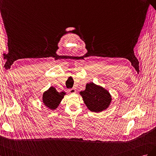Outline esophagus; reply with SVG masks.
<instances>
[{
    "mask_svg": "<svg viewBox=\"0 0 156 156\" xmlns=\"http://www.w3.org/2000/svg\"><path fill=\"white\" fill-rule=\"evenodd\" d=\"M69 92H70V93H76V90L75 89H70V90H69Z\"/></svg>",
    "mask_w": 156,
    "mask_h": 156,
    "instance_id": "1",
    "label": "esophagus"
}]
</instances>
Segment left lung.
<instances>
[{
    "label": "left lung",
    "instance_id": "1",
    "mask_svg": "<svg viewBox=\"0 0 156 156\" xmlns=\"http://www.w3.org/2000/svg\"><path fill=\"white\" fill-rule=\"evenodd\" d=\"M80 94L87 108L94 112H101L108 108L112 101V97L107 90L93 82L87 83L86 90Z\"/></svg>",
    "mask_w": 156,
    "mask_h": 156
}]
</instances>
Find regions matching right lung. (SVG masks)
Segmentation results:
<instances>
[{"instance_id": "right-lung-1", "label": "right lung", "mask_w": 156, "mask_h": 156, "mask_svg": "<svg viewBox=\"0 0 156 156\" xmlns=\"http://www.w3.org/2000/svg\"><path fill=\"white\" fill-rule=\"evenodd\" d=\"M65 95H66L65 92H58L54 87L51 86L43 93L42 102L48 108L55 110L58 107Z\"/></svg>"}]
</instances>
